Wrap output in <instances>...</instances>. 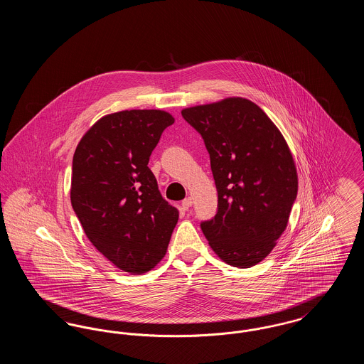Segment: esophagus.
<instances>
[{
	"instance_id": "1",
	"label": "esophagus",
	"mask_w": 364,
	"mask_h": 364,
	"mask_svg": "<svg viewBox=\"0 0 364 364\" xmlns=\"http://www.w3.org/2000/svg\"><path fill=\"white\" fill-rule=\"evenodd\" d=\"M192 206V198H186L183 202H181V208H184V210H188V208Z\"/></svg>"
}]
</instances>
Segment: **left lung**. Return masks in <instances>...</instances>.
I'll use <instances>...</instances> for the list:
<instances>
[{
	"mask_svg": "<svg viewBox=\"0 0 364 364\" xmlns=\"http://www.w3.org/2000/svg\"><path fill=\"white\" fill-rule=\"evenodd\" d=\"M181 114L205 140L218 192L217 214L200 224L208 245L230 266H255L277 245L297 195L289 146L259 106L242 97Z\"/></svg>",
	"mask_w": 364,
	"mask_h": 364,
	"instance_id": "obj_1",
	"label": "left lung"
}]
</instances>
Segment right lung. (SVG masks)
Returning <instances> with one entry per match:
<instances>
[{"mask_svg":"<svg viewBox=\"0 0 364 364\" xmlns=\"http://www.w3.org/2000/svg\"><path fill=\"white\" fill-rule=\"evenodd\" d=\"M174 117L159 109L106 114L80 139L70 203L88 240L129 274L153 270L166 254L178 210L158 190L149 159Z\"/></svg>","mask_w":364,"mask_h":364,"instance_id":"right-lung-1","label":"right lung"}]
</instances>
